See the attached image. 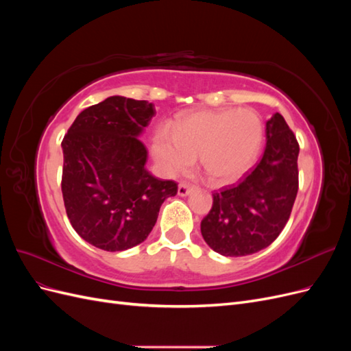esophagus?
Listing matches in <instances>:
<instances>
[{
  "label": "esophagus",
  "mask_w": 351,
  "mask_h": 351,
  "mask_svg": "<svg viewBox=\"0 0 351 351\" xmlns=\"http://www.w3.org/2000/svg\"><path fill=\"white\" fill-rule=\"evenodd\" d=\"M193 187H190L189 184H186V183H180L178 184V190H177V192H178V196H189L190 193H192L193 192Z\"/></svg>",
  "instance_id": "34e87169"
}]
</instances>
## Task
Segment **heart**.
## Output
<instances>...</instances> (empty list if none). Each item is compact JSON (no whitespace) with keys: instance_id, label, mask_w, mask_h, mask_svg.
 <instances>
[{"instance_id":"obj_1","label":"heart","mask_w":351,"mask_h":351,"mask_svg":"<svg viewBox=\"0 0 351 351\" xmlns=\"http://www.w3.org/2000/svg\"><path fill=\"white\" fill-rule=\"evenodd\" d=\"M262 142L263 125L253 110H195L180 115L173 132H155L152 154L165 176L186 171L199 156L209 182L224 186L249 171Z\"/></svg>"}]
</instances>
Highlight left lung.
Instances as JSON below:
<instances>
[{
  "label": "left lung",
  "mask_w": 351,
  "mask_h": 351,
  "mask_svg": "<svg viewBox=\"0 0 351 351\" xmlns=\"http://www.w3.org/2000/svg\"><path fill=\"white\" fill-rule=\"evenodd\" d=\"M267 146L258 165L237 186L214 193L202 219V237L222 256H247L280 236L299 190V143L284 117L267 121Z\"/></svg>",
  "instance_id": "1"
}]
</instances>
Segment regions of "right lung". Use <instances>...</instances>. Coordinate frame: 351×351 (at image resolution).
<instances>
[{
  "label": "right lung",
  "mask_w": 351,
  "mask_h": 351,
  "mask_svg": "<svg viewBox=\"0 0 351 351\" xmlns=\"http://www.w3.org/2000/svg\"><path fill=\"white\" fill-rule=\"evenodd\" d=\"M154 115L147 101L115 95L83 110L62 139L67 217L95 247L121 252L141 244L164 200L177 195L174 182L158 180L145 167L147 151L137 137Z\"/></svg>",
  "instance_id": "obj_1"
}]
</instances>
